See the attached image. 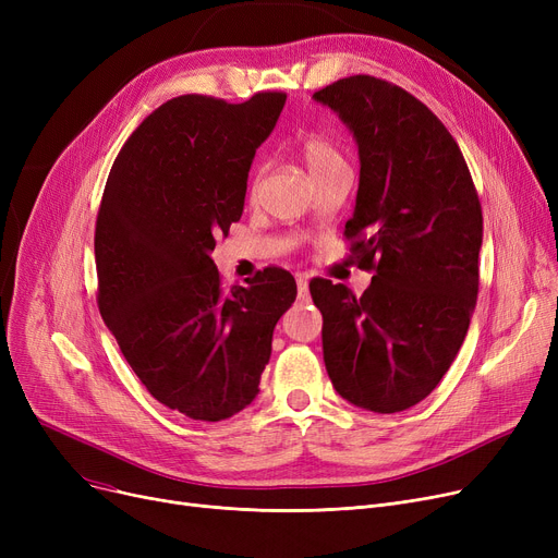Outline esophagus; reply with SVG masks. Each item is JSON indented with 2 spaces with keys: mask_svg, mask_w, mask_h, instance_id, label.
Segmentation results:
<instances>
[{
  "mask_svg": "<svg viewBox=\"0 0 558 558\" xmlns=\"http://www.w3.org/2000/svg\"><path fill=\"white\" fill-rule=\"evenodd\" d=\"M296 284H299V296H301V299H307V289H310L307 276L299 274V276H296Z\"/></svg>",
  "mask_w": 558,
  "mask_h": 558,
  "instance_id": "34e87169",
  "label": "esophagus"
}]
</instances>
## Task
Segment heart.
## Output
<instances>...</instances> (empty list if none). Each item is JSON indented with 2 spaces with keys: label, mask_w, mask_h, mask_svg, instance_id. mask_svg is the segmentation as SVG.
I'll return each mask as SVG.
<instances>
[{
  "label": "heart",
  "mask_w": 558,
  "mask_h": 558,
  "mask_svg": "<svg viewBox=\"0 0 558 558\" xmlns=\"http://www.w3.org/2000/svg\"><path fill=\"white\" fill-rule=\"evenodd\" d=\"M301 156L307 165V171L312 173V179H316V175L326 173L330 169H337V167H343V158L341 154L335 149V144H330L328 140L324 137H310L301 144ZM257 187V179H253L251 183V192H255Z\"/></svg>",
  "instance_id": "b5f03b06"
}]
</instances>
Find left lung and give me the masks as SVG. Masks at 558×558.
I'll return each mask as SVG.
<instances>
[{
  "mask_svg": "<svg viewBox=\"0 0 558 558\" xmlns=\"http://www.w3.org/2000/svg\"><path fill=\"white\" fill-rule=\"evenodd\" d=\"M360 151L355 213L345 240L373 271L362 296L316 278L324 360L341 398L396 414L427 398L454 362L480 289L482 205L459 144L402 87L339 78L314 93Z\"/></svg>",
  "mask_w": 558,
  "mask_h": 558,
  "instance_id": "obj_1",
  "label": "left lung"
}]
</instances>
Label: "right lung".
<instances>
[{
    "instance_id": "1",
    "label": "right lung",
    "mask_w": 558,
    "mask_h": 558,
    "mask_svg": "<svg viewBox=\"0 0 558 558\" xmlns=\"http://www.w3.org/2000/svg\"><path fill=\"white\" fill-rule=\"evenodd\" d=\"M287 95L244 104L183 95L117 156L95 228L99 312L158 402L194 421L230 418L259 391L296 280L267 267L221 287L210 253L244 213L248 169Z\"/></svg>"
}]
</instances>
